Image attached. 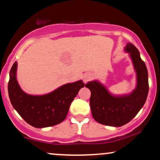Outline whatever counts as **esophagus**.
<instances>
[{"label": "esophagus", "mask_w": 160, "mask_h": 160, "mask_svg": "<svg viewBox=\"0 0 160 160\" xmlns=\"http://www.w3.org/2000/svg\"><path fill=\"white\" fill-rule=\"evenodd\" d=\"M91 78V75L89 74H85L82 75V80H83V82L86 83L88 81H89V80H90Z\"/></svg>", "instance_id": "esophagus-1"}]
</instances>
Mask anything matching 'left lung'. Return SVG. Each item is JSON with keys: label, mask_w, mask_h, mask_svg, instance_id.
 <instances>
[{"label": "left lung", "mask_w": 160, "mask_h": 160, "mask_svg": "<svg viewBox=\"0 0 160 160\" xmlns=\"http://www.w3.org/2000/svg\"><path fill=\"white\" fill-rule=\"evenodd\" d=\"M125 50L131 57L137 75L136 88L130 94L112 95L98 80L86 84L91 91L89 103L93 118L105 126L119 127L130 122L144 106L149 91L148 69L139 51L131 43L126 44Z\"/></svg>", "instance_id": "1"}]
</instances>
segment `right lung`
Listing matches in <instances>:
<instances>
[{
  "mask_svg": "<svg viewBox=\"0 0 160 160\" xmlns=\"http://www.w3.org/2000/svg\"><path fill=\"white\" fill-rule=\"evenodd\" d=\"M17 62L12 66L8 82V93L14 109L25 122L35 128H45L65 120L70 105L84 87L82 80L67 83L43 95H32L22 90L16 80Z\"/></svg>",
  "mask_w": 160,
  "mask_h": 160,
  "instance_id": "right-lung-1",
  "label": "right lung"
}]
</instances>
